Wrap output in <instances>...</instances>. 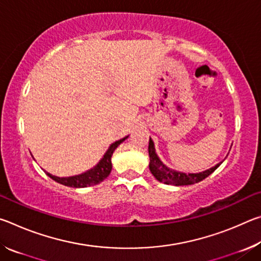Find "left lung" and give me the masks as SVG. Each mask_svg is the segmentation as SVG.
Listing matches in <instances>:
<instances>
[{"mask_svg":"<svg viewBox=\"0 0 261 261\" xmlns=\"http://www.w3.org/2000/svg\"><path fill=\"white\" fill-rule=\"evenodd\" d=\"M148 155H149V170H151V173L153 174L154 177L162 183L176 185V187H179V185H190V184L200 182V180L205 179L207 176H210L216 169V168L220 166L219 163V165L211 168V169L202 171V173H199V174H185V173H179V171H175L173 169H169V168L163 165L160 159L158 158L155 153V148H154L153 140L151 138H149V141H148Z\"/></svg>","mask_w":261,"mask_h":261,"instance_id":"left-lung-1","label":"left lung"}]
</instances>
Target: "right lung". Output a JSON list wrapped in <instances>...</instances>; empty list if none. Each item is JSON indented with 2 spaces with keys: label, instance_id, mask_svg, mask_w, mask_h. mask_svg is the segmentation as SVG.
Returning <instances> with one entry per match:
<instances>
[{
  "label": "right lung",
  "instance_id": "1",
  "mask_svg": "<svg viewBox=\"0 0 261 261\" xmlns=\"http://www.w3.org/2000/svg\"><path fill=\"white\" fill-rule=\"evenodd\" d=\"M126 138L127 137L115 141V143L110 145L108 151L106 152L103 158L101 159L98 165H96L93 169L86 171V173H84L82 175L72 176V177H57V176H53L49 173H47V175L49 176L51 179H54L55 182L63 184L65 187H70V188H87V187H92V185L99 184L102 182L103 179L108 177V175L110 174V170H112L113 153L115 149L117 148L118 145L123 143Z\"/></svg>",
  "mask_w": 261,
  "mask_h": 261
}]
</instances>
